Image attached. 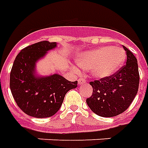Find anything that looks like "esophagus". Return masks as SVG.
<instances>
[{
    "label": "esophagus",
    "mask_w": 148,
    "mask_h": 148,
    "mask_svg": "<svg viewBox=\"0 0 148 148\" xmlns=\"http://www.w3.org/2000/svg\"><path fill=\"white\" fill-rule=\"evenodd\" d=\"M78 83H79V84H85V79H84V77H80V78H79V79H78Z\"/></svg>",
    "instance_id": "34e87169"
}]
</instances>
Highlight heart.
<instances>
[{
    "label": "heart",
    "mask_w": 148,
    "mask_h": 148,
    "mask_svg": "<svg viewBox=\"0 0 148 148\" xmlns=\"http://www.w3.org/2000/svg\"><path fill=\"white\" fill-rule=\"evenodd\" d=\"M125 59L124 50L119 47H102L84 53L78 60L79 65L91 70L96 78H106L113 75L122 66Z\"/></svg>",
    "instance_id": "1"
}]
</instances>
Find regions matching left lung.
<instances>
[{
	"label": "left lung",
	"instance_id": "1",
	"mask_svg": "<svg viewBox=\"0 0 148 148\" xmlns=\"http://www.w3.org/2000/svg\"><path fill=\"white\" fill-rule=\"evenodd\" d=\"M126 51V64L113 75L91 81L92 95L86 99L90 109L103 117H112L125 112L135 99L139 84V73L136 56Z\"/></svg>",
	"mask_w": 148,
	"mask_h": 148
}]
</instances>
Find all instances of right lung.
Wrapping results in <instances>:
<instances>
[{
  "mask_svg": "<svg viewBox=\"0 0 148 148\" xmlns=\"http://www.w3.org/2000/svg\"><path fill=\"white\" fill-rule=\"evenodd\" d=\"M56 46V42L47 40L28 46L19 52L12 64L9 83L12 95L19 108L32 117L55 115L66 93L77 87V81H69L58 74L43 78L33 75L37 60Z\"/></svg>",
  "mask_w": 148,
  "mask_h": 148,
  "instance_id": "obj_1",
  "label": "right lung"
}]
</instances>
